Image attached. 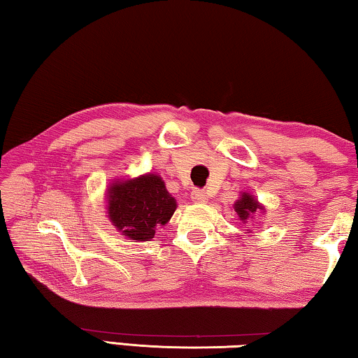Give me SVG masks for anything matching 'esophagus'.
<instances>
[{
    "instance_id": "1",
    "label": "esophagus",
    "mask_w": 358,
    "mask_h": 358,
    "mask_svg": "<svg viewBox=\"0 0 358 358\" xmlns=\"http://www.w3.org/2000/svg\"><path fill=\"white\" fill-rule=\"evenodd\" d=\"M191 199L197 203H205L207 202V192H205L203 189H194L191 192Z\"/></svg>"
}]
</instances>
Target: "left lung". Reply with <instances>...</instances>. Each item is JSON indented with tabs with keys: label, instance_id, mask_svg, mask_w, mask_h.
I'll use <instances>...</instances> for the list:
<instances>
[{
	"label": "left lung",
	"instance_id": "1",
	"mask_svg": "<svg viewBox=\"0 0 358 358\" xmlns=\"http://www.w3.org/2000/svg\"><path fill=\"white\" fill-rule=\"evenodd\" d=\"M257 208H260L257 201H254V197H251L250 194H246V192L243 194V196H241L240 201L235 203V211L238 213L241 221H245L246 217L250 216L251 213H254V211H256Z\"/></svg>",
	"mask_w": 358,
	"mask_h": 358
}]
</instances>
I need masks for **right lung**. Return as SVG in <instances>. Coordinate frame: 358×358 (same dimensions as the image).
Instances as JSON below:
<instances>
[{
	"label": "right lung",
	"instance_id": "obj_1",
	"mask_svg": "<svg viewBox=\"0 0 358 358\" xmlns=\"http://www.w3.org/2000/svg\"><path fill=\"white\" fill-rule=\"evenodd\" d=\"M175 208L177 203L167 192L164 181L153 173L115 183L108 192V217L132 240L153 238L156 226H164Z\"/></svg>",
	"mask_w": 358,
	"mask_h": 358
}]
</instances>
